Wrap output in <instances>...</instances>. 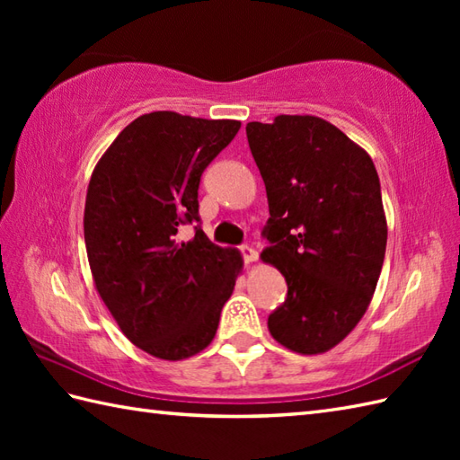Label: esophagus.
I'll list each match as a JSON object with an SVG mask.
<instances>
[{
    "label": "esophagus",
    "instance_id": "1",
    "mask_svg": "<svg viewBox=\"0 0 460 460\" xmlns=\"http://www.w3.org/2000/svg\"><path fill=\"white\" fill-rule=\"evenodd\" d=\"M241 252H243V259H245L247 265H251V262H255L259 259L257 249H252V247H247V245L241 247Z\"/></svg>",
    "mask_w": 460,
    "mask_h": 460
}]
</instances>
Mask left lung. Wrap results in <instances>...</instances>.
Returning <instances> with one entry per match:
<instances>
[{
    "label": "left lung",
    "instance_id": "1",
    "mask_svg": "<svg viewBox=\"0 0 460 460\" xmlns=\"http://www.w3.org/2000/svg\"><path fill=\"white\" fill-rule=\"evenodd\" d=\"M247 140L270 213L261 259L288 287L269 332L296 354H324L366 314L384 267L387 221L376 165L334 124L310 114L249 122Z\"/></svg>",
    "mask_w": 460,
    "mask_h": 460
}]
</instances>
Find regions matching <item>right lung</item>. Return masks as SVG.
I'll return each instance as SVG.
<instances>
[{
	"label": "right lung",
	"mask_w": 460,
	"mask_h": 460,
	"mask_svg": "<svg viewBox=\"0 0 460 460\" xmlns=\"http://www.w3.org/2000/svg\"><path fill=\"white\" fill-rule=\"evenodd\" d=\"M241 128L172 111L142 114L94 165L84 203L93 280L122 334L154 358L180 361L211 344L243 270L237 249L195 227L203 170Z\"/></svg>",
	"instance_id": "add662e5"
}]
</instances>
